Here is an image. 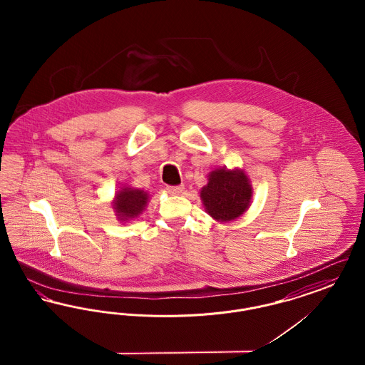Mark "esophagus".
Listing matches in <instances>:
<instances>
[{"label": "esophagus", "instance_id": "1", "mask_svg": "<svg viewBox=\"0 0 365 365\" xmlns=\"http://www.w3.org/2000/svg\"><path fill=\"white\" fill-rule=\"evenodd\" d=\"M183 190H185L183 186H167V191H168L170 194H174V195L182 194Z\"/></svg>", "mask_w": 365, "mask_h": 365}]
</instances>
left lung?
Masks as SVG:
<instances>
[{
	"label": "left lung",
	"instance_id": "left-lung-1",
	"mask_svg": "<svg viewBox=\"0 0 365 365\" xmlns=\"http://www.w3.org/2000/svg\"><path fill=\"white\" fill-rule=\"evenodd\" d=\"M252 186L243 171L219 168L209 175L201 198L209 215L216 220H232L250 205Z\"/></svg>",
	"mask_w": 365,
	"mask_h": 365
}]
</instances>
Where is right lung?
<instances>
[{"label":"right lung","instance_id":"right-lung-1","mask_svg":"<svg viewBox=\"0 0 365 365\" xmlns=\"http://www.w3.org/2000/svg\"><path fill=\"white\" fill-rule=\"evenodd\" d=\"M148 192L138 189L125 187L116 194L113 208L120 220L133 219L140 215L148 202Z\"/></svg>","mask_w":365,"mask_h":365}]
</instances>
